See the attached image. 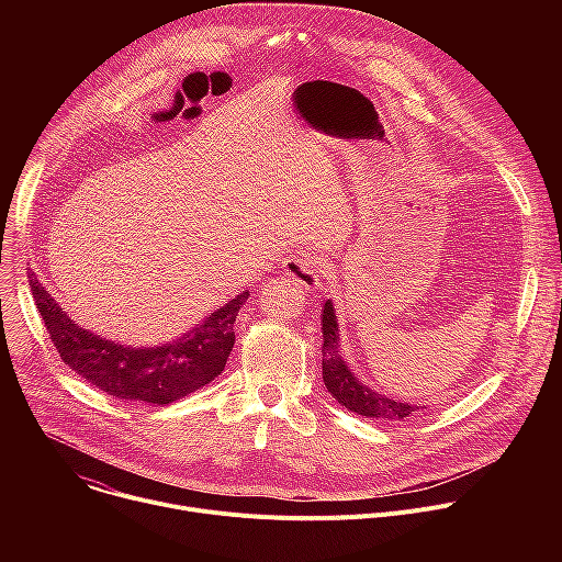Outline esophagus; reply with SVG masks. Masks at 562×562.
Here are the masks:
<instances>
[{"label":"esophagus","mask_w":562,"mask_h":562,"mask_svg":"<svg viewBox=\"0 0 562 562\" xmlns=\"http://www.w3.org/2000/svg\"><path fill=\"white\" fill-rule=\"evenodd\" d=\"M323 262H317L313 258H286L284 260V276L300 284L306 291H315L323 286Z\"/></svg>","instance_id":"1"}]
</instances>
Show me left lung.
Returning <instances> with one entry per match:
<instances>
[{"mask_svg": "<svg viewBox=\"0 0 562 562\" xmlns=\"http://www.w3.org/2000/svg\"><path fill=\"white\" fill-rule=\"evenodd\" d=\"M323 380L329 393L338 400L342 407L358 416L380 418V420H405L409 414L420 409L418 405L400 403L389 395L373 391L371 386L362 384L347 362L340 356V329H338V315L334 311V302L327 300L323 308ZM425 409V407H423Z\"/></svg>", "mask_w": 562, "mask_h": 562, "instance_id": "8db88e82", "label": "left lung"}]
</instances>
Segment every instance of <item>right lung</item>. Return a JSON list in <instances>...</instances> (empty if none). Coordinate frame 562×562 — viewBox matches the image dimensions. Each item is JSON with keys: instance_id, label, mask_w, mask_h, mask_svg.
Wrapping results in <instances>:
<instances>
[{"instance_id": "obj_1", "label": "right lung", "mask_w": 562, "mask_h": 562, "mask_svg": "<svg viewBox=\"0 0 562 562\" xmlns=\"http://www.w3.org/2000/svg\"><path fill=\"white\" fill-rule=\"evenodd\" d=\"M31 291L59 358L100 391L133 403L169 405L224 371L235 345V315L249 297L243 291L173 342L126 347L68 317L55 297L31 278Z\"/></svg>"}]
</instances>
